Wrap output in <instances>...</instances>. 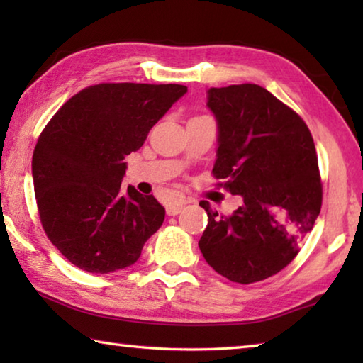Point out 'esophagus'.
Wrapping results in <instances>:
<instances>
[{
  "label": "esophagus",
  "mask_w": 363,
  "mask_h": 363,
  "mask_svg": "<svg viewBox=\"0 0 363 363\" xmlns=\"http://www.w3.org/2000/svg\"><path fill=\"white\" fill-rule=\"evenodd\" d=\"M184 210V203H171L167 206L168 216H177Z\"/></svg>",
  "instance_id": "esophagus-1"
}]
</instances>
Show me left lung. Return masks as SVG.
Returning <instances> with one entry per match:
<instances>
[{
	"label": "left lung",
	"mask_w": 363,
	"mask_h": 363,
	"mask_svg": "<svg viewBox=\"0 0 363 363\" xmlns=\"http://www.w3.org/2000/svg\"><path fill=\"white\" fill-rule=\"evenodd\" d=\"M206 99L218 123L213 174L243 203L225 218L200 201L208 225L199 247L223 277L255 284L296 257L320 213L314 139L296 112L257 84L210 88Z\"/></svg>",
	"instance_id": "obj_1"
}]
</instances>
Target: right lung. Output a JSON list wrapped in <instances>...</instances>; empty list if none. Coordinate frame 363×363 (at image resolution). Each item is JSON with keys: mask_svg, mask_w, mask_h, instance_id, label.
I'll return each mask as SVG.
<instances>
[{"mask_svg": "<svg viewBox=\"0 0 363 363\" xmlns=\"http://www.w3.org/2000/svg\"><path fill=\"white\" fill-rule=\"evenodd\" d=\"M186 93L182 84L89 86L43 130L32 160L36 205L48 238L73 266L91 274L130 267L162 227L155 196L121 189L125 157Z\"/></svg>", "mask_w": 363, "mask_h": 363, "instance_id": "right-lung-1", "label": "right lung"}]
</instances>
